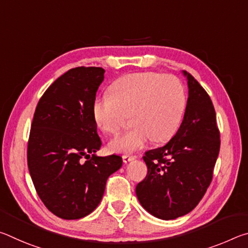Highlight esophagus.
Instances as JSON below:
<instances>
[{
	"mask_svg": "<svg viewBox=\"0 0 248 248\" xmlns=\"http://www.w3.org/2000/svg\"><path fill=\"white\" fill-rule=\"evenodd\" d=\"M136 158V156H133V155H130V154H124L123 155V159L124 163H128V162H131L133 159Z\"/></svg>",
	"mask_w": 248,
	"mask_h": 248,
	"instance_id": "obj_1",
	"label": "esophagus"
}]
</instances>
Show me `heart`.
I'll list each match as a JSON object with an SVG mask.
<instances>
[{
	"label": "heart",
	"mask_w": 248,
	"mask_h": 248,
	"mask_svg": "<svg viewBox=\"0 0 248 248\" xmlns=\"http://www.w3.org/2000/svg\"><path fill=\"white\" fill-rule=\"evenodd\" d=\"M111 94H103L93 103L97 127L117 134L132 115L134 127L109 143L114 152H134L150 143L164 142L177 132L187 106L184 83L171 74L138 72L114 82Z\"/></svg>",
	"instance_id": "b5f03b06"
}]
</instances>
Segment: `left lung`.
<instances>
[{"label": "left lung", "instance_id": "1", "mask_svg": "<svg viewBox=\"0 0 248 248\" xmlns=\"http://www.w3.org/2000/svg\"><path fill=\"white\" fill-rule=\"evenodd\" d=\"M184 74L189 96L183 123L164 146L146 151L148 174L136 188L142 207L162 220H174L196 208L211 184L220 151L212 100L190 73Z\"/></svg>", "mask_w": 248, "mask_h": 248}]
</instances>
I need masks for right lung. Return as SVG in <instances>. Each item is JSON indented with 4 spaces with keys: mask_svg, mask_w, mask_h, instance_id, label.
Returning <instances> with one entry per match:
<instances>
[{
    "mask_svg": "<svg viewBox=\"0 0 248 248\" xmlns=\"http://www.w3.org/2000/svg\"><path fill=\"white\" fill-rule=\"evenodd\" d=\"M105 70L78 66L58 78L39 99L29 133L27 163L37 194L54 216L77 220L93 212L119 155L97 156L102 146L93 116Z\"/></svg>",
    "mask_w": 248,
    "mask_h": 248,
    "instance_id": "add662e5",
    "label": "right lung"
}]
</instances>
